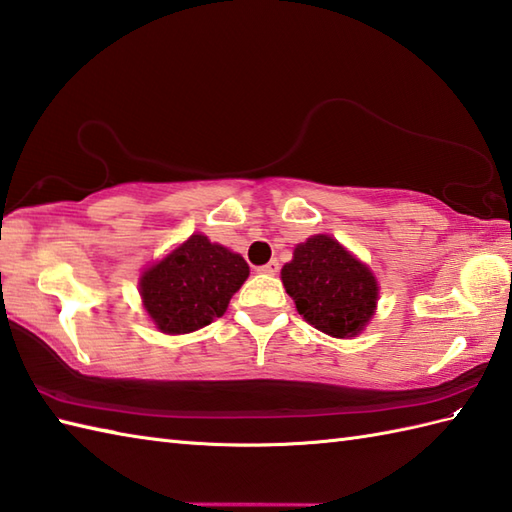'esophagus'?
<instances>
[{
	"label": "esophagus",
	"instance_id": "esophagus-1",
	"mask_svg": "<svg viewBox=\"0 0 512 512\" xmlns=\"http://www.w3.org/2000/svg\"><path fill=\"white\" fill-rule=\"evenodd\" d=\"M257 270H259V273H264V275H277L279 273V262H277V259H273V262L259 266Z\"/></svg>",
	"mask_w": 512,
	"mask_h": 512
}]
</instances>
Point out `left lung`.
I'll return each instance as SVG.
<instances>
[{"label":"left lung","mask_w":512,"mask_h":512,"mask_svg":"<svg viewBox=\"0 0 512 512\" xmlns=\"http://www.w3.org/2000/svg\"><path fill=\"white\" fill-rule=\"evenodd\" d=\"M281 281L303 319L336 339L361 332L376 308L374 275L330 235L299 244Z\"/></svg>","instance_id":"left-lung-1"}]
</instances>
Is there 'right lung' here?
<instances>
[{
  "instance_id": "obj_1",
  "label": "right lung",
  "mask_w": 512,
  "mask_h": 512,
  "mask_svg": "<svg viewBox=\"0 0 512 512\" xmlns=\"http://www.w3.org/2000/svg\"><path fill=\"white\" fill-rule=\"evenodd\" d=\"M248 277L242 255L191 235L140 277V295L158 330L187 334L222 317Z\"/></svg>"
}]
</instances>
